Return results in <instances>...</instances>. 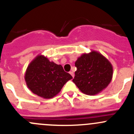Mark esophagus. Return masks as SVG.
I'll use <instances>...</instances> for the list:
<instances>
[{"mask_svg": "<svg viewBox=\"0 0 134 134\" xmlns=\"http://www.w3.org/2000/svg\"><path fill=\"white\" fill-rule=\"evenodd\" d=\"M69 73L71 74V75L72 76V77H74V76H75V73H74V71H70V72H69Z\"/></svg>", "mask_w": 134, "mask_h": 134, "instance_id": "34e87169", "label": "esophagus"}]
</instances>
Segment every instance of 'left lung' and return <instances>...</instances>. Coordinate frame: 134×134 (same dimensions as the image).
<instances>
[{
    "label": "left lung",
    "mask_w": 134,
    "mask_h": 134,
    "mask_svg": "<svg viewBox=\"0 0 134 134\" xmlns=\"http://www.w3.org/2000/svg\"><path fill=\"white\" fill-rule=\"evenodd\" d=\"M75 66L77 70L72 82L84 94H98L108 86L112 79V65L96 51L83 54L76 61Z\"/></svg>",
    "instance_id": "obj_1"
}]
</instances>
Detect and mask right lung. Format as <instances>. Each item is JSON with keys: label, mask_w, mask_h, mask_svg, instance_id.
Instances as JSON below:
<instances>
[{"label": "right lung", "mask_w": 134, "mask_h": 134, "mask_svg": "<svg viewBox=\"0 0 134 134\" xmlns=\"http://www.w3.org/2000/svg\"><path fill=\"white\" fill-rule=\"evenodd\" d=\"M72 78V76L64 71L61 65L50 62L43 55H39L32 61L25 76L30 91L47 99L58 94L65 83Z\"/></svg>", "instance_id": "right-lung-1"}]
</instances>
